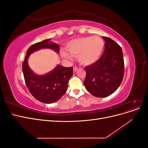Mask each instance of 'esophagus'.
I'll list each match as a JSON object with an SVG mask.
<instances>
[{"label": "esophagus", "mask_w": 148, "mask_h": 148, "mask_svg": "<svg viewBox=\"0 0 148 148\" xmlns=\"http://www.w3.org/2000/svg\"><path fill=\"white\" fill-rule=\"evenodd\" d=\"M77 70H78V66H73V72H75V71H77Z\"/></svg>", "instance_id": "1"}]
</instances>
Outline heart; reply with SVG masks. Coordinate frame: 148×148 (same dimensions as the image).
<instances>
[{
	"instance_id": "heart-1",
	"label": "heart",
	"mask_w": 148,
	"mask_h": 148,
	"mask_svg": "<svg viewBox=\"0 0 148 148\" xmlns=\"http://www.w3.org/2000/svg\"><path fill=\"white\" fill-rule=\"evenodd\" d=\"M104 48V41L99 36L84 37L70 41L66 51L73 57H78L79 62L84 65H91L99 59ZM62 56L70 59V56L63 52Z\"/></svg>"
}]
</instances>
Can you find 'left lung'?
Masks as SVG:
<instances>
[{
  "label": "left lung",
  "instance_id": "left-lung-1",
  "mask_svg": "<svg viewBox=\"0 0 148 148\" xmlns=\"http://www.w3.org/2000/svg\"><path fill=\"white\" fill-rule=\"evenodd\" d=\"M102 38L105 41L104 53L95 63L85 68L84 81L88 91L99 97L108 96L117 90L125 71L122 48L112 39Z\"/></svg>",
  "mask_w": 148,
  "mask_h": 148
}]
</instances>
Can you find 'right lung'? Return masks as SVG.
I'll return each mask as SVG.
<instances>
[{"label": "right lung", "mask_w": 148, "mask_h": 148, "mask_svg": "<svg viewBox=\"0 0 148 148\" xmlns=\"http://www.w3.org/2000/svg\"><path fill=\"white\" fill-rule=\"evenodd\" d=\"M50 39L35 43L27 50L22 70L26 86L34 98L40 102L51 104L60 99L68 88L69 80L73 75V67L58 65L51 72L42 76L35 75L28 64V58L31 53L42 48H50L59 52V46L49 41Z\"/></svg>", "instance_id": "obj_1"}]
</instances>
